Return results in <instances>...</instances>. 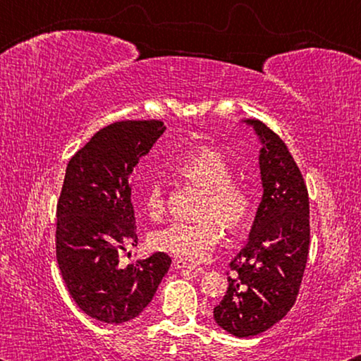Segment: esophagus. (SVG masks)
Masks as SVG:
<instances>
[{"instance_id":"34e87169","label":"esophagus","mask_w":361,"mask_h":361,"mask_svg":"<svg viewBox=\"0 0 361 361\" xmlns=\"http://www.w3.org/2000/svg\"><path fill=\"white\" fill-rule=\"evenodd\" d=\"M175 267L176 269H189V271H194V272H197V274H204V269L202 267L195 266V264H192V262H188L185 259H176Z\"/></svg>"}]
</instances>
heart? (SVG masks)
Instances as JSON below:
<instances>
[{
	"label": "heart",
	"instance_id": "heart-1",
	"mask_svg": "<svg viewBox=\"0 0 361 361\" xmlns=\"http://www.w3.org/2000/svg\"><path fill=\"white\" fill-rule=\"evenodd\" d=\"M176 173L205 189L195 221H172L151 235L152 247L185 261H204L223 239L221 223L237 229L253 212V192L245 183L234 180V170L223 154L202 149L175 164ZM145 209L152 219H159L167 209V188L154 180L146 188Z\"/></svg>",
	"mask_w": 361,
	"mask_h": 361
}]
</instances>
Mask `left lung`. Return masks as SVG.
Listing matches in <instances>:
<instances>
[{
    "label": "left lung",
    "instance_id": "obj_1",
    "mask_svg": "<svg viewBox=\"0 0 361 361\" xmlns=\"http://www.w3.org/2000/svg\"><path fill=\"white\" fill-rule=\"evenodd\" d=\"M262 148V199L247 245L229 262L228 291L213 317L237 338L276 325L295 304L309 255V194L286 145L264 122L247 119Z\"/></svg>",
    "mask_w": 361,
    "mask_h": 361
}]
</instances>
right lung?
Listing matches in <instances>:
<instances>
[{
  "label": "right lung",
  "mask_w": 361,
  "mask_h": 361,
  "mask_svg": "<svg viewBox=\"0 0 361 361\" xmlns=\"http://www.w3.org/2000/svg\"><path fill=\"white\" fill-rule=\"evenodd\" d=\"M166 130L162 121H118L70 159L57 202L56 255L73 301L103 323L129 322L151 302L170 267L157 252L124 266L119 253L137 245L130 173Z\"/></svg>",
  "instance_id": "right-lung-1"
}]
</instances>
